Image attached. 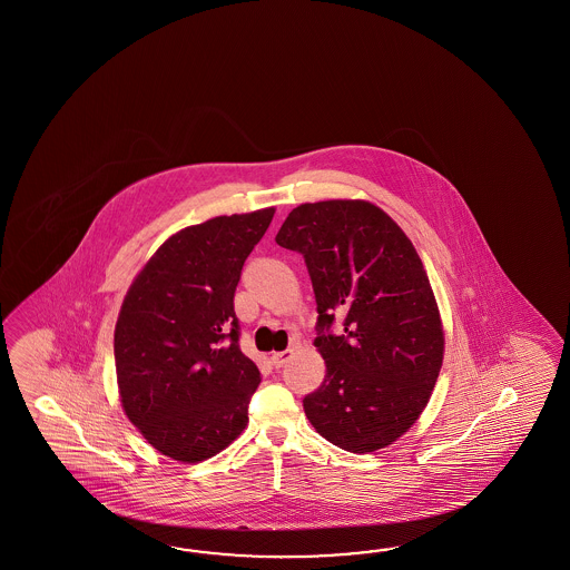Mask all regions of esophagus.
<instances>
[{
    "instance_id": "34e87169",
    "label": "esophagus",
    "mask_w": 570,
    "mask_h": 570,
    "mask_svg": "<svg viewBox=\"0 0 570 570\" xmlns=\"http://www.w3.org/2000/svg\"><path fill=\"white\" fill-rule=\"evenodd\" d=\"M291 356V351L275 352L273 356H271V363L275 368H281L283 364L287 363V358Z\"/></svg>"
}]
</instances>
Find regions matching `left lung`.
I'll return each instance as SVG.
<instances>
[{"label":"left lung","mask_w":570,"mask_h":570,"mask_svg":"<svg viewBox=\"0 0 570 570\" xmlns=\"http://www.w3.org/2000/svg\"><path fill=\"white\" fill-rule=\"evenodd\" d=\"M275 240L303 256L317 303L326 379L303 397L307 420L338 449H385L424 412L444 356L422 258L381 207L358 199L295 207Z\"/></svg>","instance_id":"8db88e82"}]
</instances>
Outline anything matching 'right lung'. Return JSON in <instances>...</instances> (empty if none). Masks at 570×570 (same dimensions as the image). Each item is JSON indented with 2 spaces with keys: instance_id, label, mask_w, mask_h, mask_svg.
Wrapping results in <instances>:
<instances>
[{
  "instance_id": "1",
  "label": "right lung",
  "mask_w": 570,
  "mask_h": 570,
  "mask_svg": "<svg viewBox=\"0 0 570 570\" xmlns=\"http://www.w3.org/2000/svg\"><path fill=\"white\" fill-rule=\"evenodd\" d=\"M275 209L173 234L134 279L114 334L121 407L175 461L216 456L243 434L261 383L240 351L234 291Z\"/></svg>"
}]
</instances>
